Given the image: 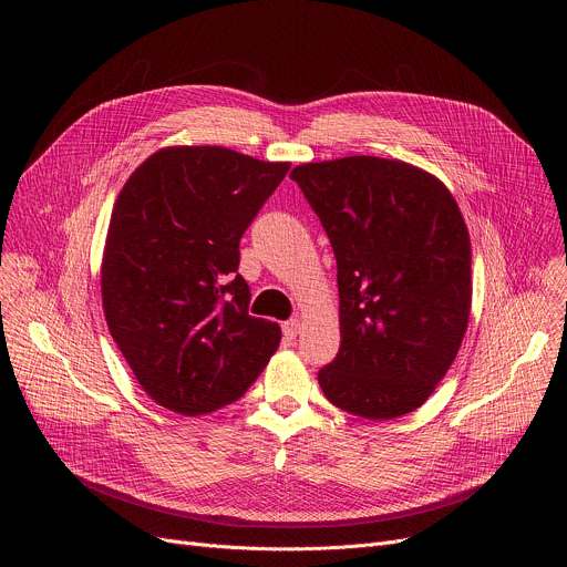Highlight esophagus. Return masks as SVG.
Returning <instances> with one entry per match:
<instances>
[{"instance_id":"obj_1","label":"esophagus","mask_w":567,"mask_h":567,"mask_svg":"<svg viewBox=\"0 0 567 567\" xmlns=\"http://www.w3.org/2000/svg\"><path fill=\"white\" fill-rule=\"evenodd\" d=\"M300 330H302V322L298 318H291L282 326V332H285L287 339H296L300 334Z\"/></svg>"}]
</instances>
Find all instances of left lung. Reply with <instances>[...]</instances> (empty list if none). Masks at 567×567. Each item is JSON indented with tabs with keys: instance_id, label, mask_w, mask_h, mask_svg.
<instances>
[{
	"instance_id": "1",
	"label": "left lung",
	"mask_w": 567,
	"mask_h": 567,
	"mask_svg": "<svg viewBox=\"0 0 567 567\" xmlns=\"http://www.w3.org/2000/svg\"><path fill=\"white\" fill-rule=\"evenodd\" d=\"M326 228L339 269L337 359L318 372L346 413L417 411L457 357L471 313V239L435 175L399 158L343 156L289 175Z\"/></svg>"
}]
</instances>
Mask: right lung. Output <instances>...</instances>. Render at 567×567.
<instances>
[{"label":"right lung","mask_w":567,"mask_h":567,"mask_svg":"<svg viewBox=\"0 0 567 567\" xmlns=\"http://www.w3.org/2000/svg\"><path fill=\"white\" fill-rule=\"evenodd\" d=\"M221 145H168L121 188L101 262L112 339L145 394L197 417L237 401L280 346L249 316L239 237L289 173Z\"/></svg>","instance_id":"add662e5"}]
</instances>
